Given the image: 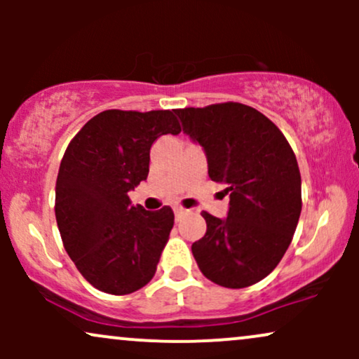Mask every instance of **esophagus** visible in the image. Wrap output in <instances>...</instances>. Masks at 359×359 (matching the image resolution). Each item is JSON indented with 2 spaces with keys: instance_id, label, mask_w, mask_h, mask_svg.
I'll return each mask as SVG.
<instances>
[{
  "instance_id": "34e87169",
  "label": "esophagus",
  "mask_w": 359,
  "mask_h": 359,
  "mask_svg": "<svg viewBox=\"0 0 359 359\" xmlns=\"http://www.w3.org/2000/svg\"><path fill=\"white\" fill-rule=\"evenodd\" d=\"M174 212H175V217H177V219H180V217L185 216V214H187L189 211H187V209H185V208H180V205H175V208H174Z\"/></svg>"
}]
</instances>
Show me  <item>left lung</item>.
Returning a JSON list of instances; mask_svg holds the SVG:
<instances>
[{
	"label": "left lung",
	"instance_id": "1",
	"mask_svg": "<svg viewBox=\"0 0 359 359\" xmlns=\"http://www.w3.org/2000/svg\"><path fill=\"white\" fill-rule=\"evenodd\" d=\"M174 113L203 147L211 180L229 194L228 216L203 212L208 229L192 243L197 266L221 287L253 285L278 265L297 228V158L282 131L251 106L222 102Z\"/></svg>",
	"mask_w": 359,
	"mask_h": 359
}]
</instances>
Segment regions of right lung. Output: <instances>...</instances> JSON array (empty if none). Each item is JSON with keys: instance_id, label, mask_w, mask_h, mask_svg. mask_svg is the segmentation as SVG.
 Wrapping results in <instances>:
<instances>
[{"instance_id": "1", "label": "right lung", "mask_w": 359, "mask_h": 359, "mask_svg": "<svg viewBox=\"0 0 359 359\" xmlns=\"http://www.w3.org/2000/svg\"><path fill=\"white\" fill-rule=\"evenodd\" d=\"M168 133H180L174 111L108 109L90 118L65 150L57 226L69 257L97 290L126 295L154 278L174 211L135 208L128 194L147 180L150 148Z\"/></svg>"}]
</instances>
